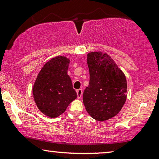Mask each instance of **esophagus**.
I'll list each match as a JSON object with an SVG mask.
<instances>
[{
  "label": "esophagus",
  "instance_id": "obj_1",
  "mask_svg": "<svg viewBox=\"0 0 159 159\" xmlns=\"http://www.w3.org/2000/svg\"><path fill=\"white\" fill-rule=\"evenodd\" d=\"M76 93H77V97H78V98L80 99V98L82 97V95H83V90H82L81 89H79V90H77Z\"/></svg>",
  "mask_w": 159,
  "mask_h": 159
}]
</instances>
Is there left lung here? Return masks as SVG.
<instances>
[{
    "mask_svg": "<svg viewBox=\"0 0 159 159\" xmlns=\"http://www.w3.org/2000/svg\"><path fill=\"white\" fill-rule=\"evenodd\" d=\"M87 57L90 83L83 92V104L91 117L104 121L114 117L124 105L127 80L107 53L91 52Z\"/></svg>",
    "mask_w": 159,
    "mask_h": 159,
    "instance_id": "1",
    "label": "left lung"
}]
</instances>
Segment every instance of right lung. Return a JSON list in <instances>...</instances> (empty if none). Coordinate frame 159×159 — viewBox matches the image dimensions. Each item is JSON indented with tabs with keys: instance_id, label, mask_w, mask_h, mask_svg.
Returning a JSON list of instances; mask_svg holds the SVG:
<instances>
[{
	"instance_id": "obj_1",
	"label": "right lung",
	"mask_w": 159,
	"mask_h": 159,
	"mask_svg": "<svg viewBox=\"0 0 159 159\" xmlns=\"http://www.w3.org/2000/svg\"><path fill=\"white\" fill-rule=\"evenodd\" d=\"M70 60L57 56L45 63L33 86L34 101L39 109L50 118H56L66 111L77 98L71 78L67 74Z\"/></svg>"
}]
</instances>
